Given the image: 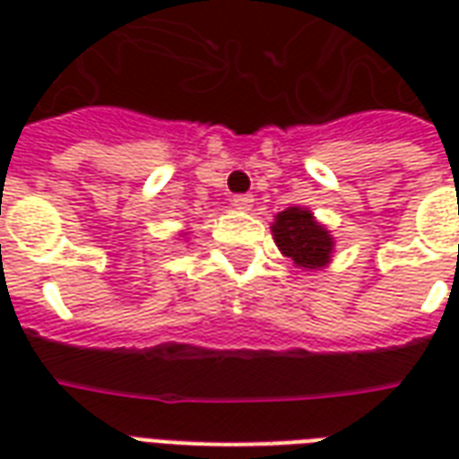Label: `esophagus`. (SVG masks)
Here are the masks:
<instances>
[{
	"label": "esophagus",
	"instance_id": "obj_1",
	"mask_svg": "<svg viewBox=\"0 0 459 459\" xmlns=\"http://www.w3.org/2000/svg\"><path fill=\"white\" fill-rule=\"evenodd\" d=\"M233 206L238 211H250L253 209V196L250 194H238V196H233Z\"/></svg>",
	"mask_w": 459,
	"mask_h": 459
}]
</instances>
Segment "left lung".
<instances>
[{
  "label": "left lung",
  "instance_id": "left-lung-1",
  "mask_svg": "<svg viewBox=\"0 0 459 459\" xmlns=\"http://www.w3.org/2000/svg\"><path fill=\"white\" fill-rule=\"evenodd\" d=\"M270 230L278 250L295 263V268L322 270L332 263L334 236L309 209L288 206L270 223Z\"/></svg>",
  "mask_w": 459,
  "mask_h": 459
}]
</instances>
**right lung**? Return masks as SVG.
<instances>
[{"label": "right lung", "mask_w": 459, "mask_h": 459, "mask_svg": "<svg viewBox=\"0 0 459 459\" xmlns=\"http://www.w3.org/2000/svg\"><path fill=\"white\" fill-rule=\"evenodd\" d=\"M181 236H184V233H181Z\"/></svg>", "instance_id": "right-lung-1"}]
</instances>
